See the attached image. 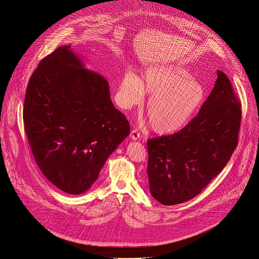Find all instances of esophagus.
Masks as SVG:
<instances>
[{"label": "esophagus", "instance_id": "esophagus-1", "mask_svg": "<svg viewBox=\"0 0 259 259\" xmlns=\"http://www.w3.org/2000/svg\"><path fill=\"white\" fill-rule=\"evenodd\" d=\"M130 138L133 140V141H137L140 139V133L137 130H133L130 134Z\"/></svg>", "mask_w": 259, "mask_h": 259}]
</instances>
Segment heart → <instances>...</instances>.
I'll list each match as a JSON object with an SVG mask.
<instances>
[{
  "label": "heart",
  "mask_w": 259,
  "mask_h": 259,
  "mask_svg": "<svg viewBox=\"0 0 259 259\" xmlns=\"http://www.w3.org/2000/svg\"><path fill=\"white\" fill-rule=\"evenodd\" d=\"M145 95L150 97L146 115L153 130L162 136L174 135L188 126L207 99L204 84L177 64L149 66L142 78L133 71L126 72L117 93L120 106L129 109L140 105Z\"/></svg>",
  "instance_id": "obj_1"
}]
</instances>
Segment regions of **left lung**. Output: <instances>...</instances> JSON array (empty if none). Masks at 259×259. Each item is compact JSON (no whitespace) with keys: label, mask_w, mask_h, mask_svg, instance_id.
I'll list each match as a JSON object with an SVG mask.
<instances>
[{"label":"left lung","mask_w":259,"mask_h":259,"mask_svg":"<svg viewBox=\"0 0 259 259\" xmlns=\"http://www.w3.org/2000/svg\"><path fill=\"white\" fill-rule=\"evenodd\" d=\"M198 115L174 135L148 140L150 192L161 204L194 198L223 170L238 145L240 104L229 78L217 71Z\"/></svg>","instance_id":"obj_1"}]
</instances>
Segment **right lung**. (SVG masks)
Masks as SVG:
<instances>
[{"label": "right lung", "mask_w": 259, "mask_h": 259, "mask_svg": "<svg viewBox=\"0 0 259 259\" xmlns=\"http://www.w3.org/2000/svg\"><path fill=\"white\" fill-rule=\"evenodd\" d=\"M23 122L40 170L60 190L88 191L130 125L108 81L88 70L71 45L42 60L27 85Z\"/></svg>", "instance_id": "add662e5"}]
</instances>
